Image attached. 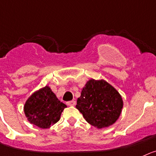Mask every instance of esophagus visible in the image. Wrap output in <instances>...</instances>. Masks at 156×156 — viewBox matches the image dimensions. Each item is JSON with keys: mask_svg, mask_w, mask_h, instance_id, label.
<instances>
[{"mask_svg": "<svg viewBox=\"0 0 156 156\" xmlns=\"http://www.w3.org/2000/svg\"><path fill=\"white\" fill-rule=\"evenodd\" d=\"M67 105H69V106H75V105H76V101H68V102H67Z\"/></svg>", "mask_w": 156, "mask_h": 156, "instance_id": "1", "label": "esophagus"}]
</instances>
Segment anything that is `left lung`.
<instances>
[{"label":"left lung","instance_id":"left-lung-1","mask_svg":"<svg viewBox=\"0 0 156 156\" xmlns=\"http://www.w3.org/2000/svg\"><path fill=\"white\" fill-rule=\"evenodd\" d=\"M123 100L119 91L105 80H88L77 100L76 108L97 129L109 127L119 119Z\"/></svg>","mask_w":156,"mask_h":156}]
</instances>
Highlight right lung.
Masks as SVG:
<instances>
[{
    "mask_svg": "<svg viewBox=\"0 0 156 156\" xmlns=\"http://www.w3.org/2000/svg\"><path fill=\"white\" fill-rule=\"evenodd\" d=\"M67 105L61 102L48 85L34 91L26 101L24 112L30 124L48 129L60 120Z\"/></svg>",
    "mask_w": 156,
    "mask_h": 156,
    "instance_id": "right-lung-1",
    "label": "right lung"
}]
</instances>
